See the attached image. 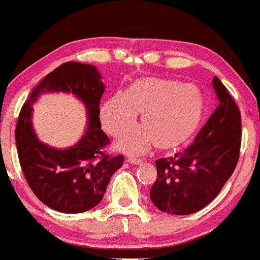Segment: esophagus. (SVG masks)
I'll list each match as a JSON object with an SVG mask.
<instances>
[{
    "label": "esophagus",
    "mask_w": 260,
    "mask_h": 260,
    "mask_svg": "<svg viewBox=\"0 0 260 260\" xmlns=\"http://www.w3.org/2000/svg\"><path fill=\"white\" fill-rule=\"evenodd\" d=\"M127 162L130 163V165H136V166H140V165H142V159H140V158H135V157H129V158L126 159Z\"/></svg>",
    "instance_id": "1"
}]
</instances>
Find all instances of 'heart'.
Masks as SVG:
<instances>
[{
    "label": "heart",
    "instance_id": "1",
    "mask_svg": "<svg viewBox=\"0 0 260 260\" xmlns=\"http://www.w3.org/2000/svg\"><path fill=\"white\" fill-rule=\"evenodd\" d=\"M199 91L179 81L142 78L125 93H115L104 102L101 119L110 135H125L141 114L142 127L129 134L119 150L126 153H144L153 144L167 148L184 141L191 135L200 118Z\"/></svg>",
    "mask_w": 260,
    "mask_h": 260
}]
</instances>
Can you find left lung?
Listing matches in <instances>:
<instances>
[{
	"instance_id": "left-lung-1",
	"label": "left lung",
	"mask_w": 260,
	"mask_h": 260,
	"mask_svg": "<svg viewBox=\"0 0 260 260\" xmlns=\"http://www.w3.org/2000/svg\"><path fill=\"white\" fill-rule=\"evenodd\" d=\"M218 106L194 142L182 152L156 161L151 186L153 205L172 215H189L211 203L237 166L241 148V113L226 87L212 80Z\"/></svg>"
}]
</instances>
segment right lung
Returning <instances> with one entry per match:
<instances>
[{
    "instance_id": "add662e5",
    "label": "right lung",
    "mask_w": 260,
    "mask_h": 260,
    "mask_svg": "<svg viewBox=\"0 0 260 260\" xmlns=\"http://www.w3.org/2000/svg\"><path fill=\"white\" fill-rule=\"evenodd\" d=\"M106 86L97 67L70 61L46 75L23 104L17 121L16 146L20 167L37 198L63 214L88 211L103 199L124 156H108L109 144L99 120V104ZM71 92L86 108L85 133L74 146L56 149L37 138L31 122L32 104L44 92Z\"/></svg>"
}]
</instances>
